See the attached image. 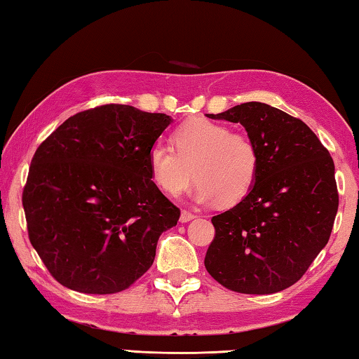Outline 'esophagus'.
Listing matches in <instances>:
<instances>
[{
  "label": "esophagus",
  "mask_w": 359,
  "mask_h": 359,
  "mask_svg": "<svg viewBox=\"0 0 359 359\" xmlns=\"http://www.w3.org/2000/svg\"><path fill=\"white\" fill-rule=\"evenodd\" d=\"M194 218H196V215L191 214V212H188V210H182V212H180V222H182V223L191 222V220H194Z\"/></svg>",
  "instance_id": "34e87169"
}]
</instances>
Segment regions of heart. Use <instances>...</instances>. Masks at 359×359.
<instances>
[{"label": "heart", "mask_w": 359, "mask_h": 359, "mask_svg": "<svg viewBox=\"0 0 359 359\" xmlns=\"http://www.w3.org/2000/svg\"><path fill=\"white\" fill-rule=\"evenodd\" d=\"M172 142L175 150L155 142L147 155L151 180L171 196H179L196 177L194 201L233 205L257 184L259 151L247 135L208 118H193L175 130Z\"/></svg>", "instance_id": "obj_1"}]
</instances>
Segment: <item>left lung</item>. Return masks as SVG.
Masks as SVG:
<instances>
[{
    "label": "left lung",
    "instance_id": "left-lung-1",
    "mask_svg": "<svg viewBox=\"0 0 359 359\" xmlns=\"http://www.w3.org/2000/svg\"><path fill=\"white\" fill-rule=\"evenodd\" d=\"M208 117L244 126L261 168L250 194L212 217L204 266L228 290L277 293L299 280L330 241L339 208L334 161L302 120L264 102Z\"/></svg>",
    "mask_w": 359,
    "mask_h": 359
}]
</instances>
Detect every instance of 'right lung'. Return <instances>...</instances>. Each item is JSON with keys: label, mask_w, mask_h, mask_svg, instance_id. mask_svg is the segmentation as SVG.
<instances>
[{"label": "right lung", "mask_w": 359, "mask_h": 359, "mask_svg": "<svg viewBox=\"0 0 359 359\" xmlns=\"http://www.w3.org/2000/svg\"><path fill=\"white\" fill-rule=\"evenodd\" d=\"M171 121L106 104L72 115L36 150L22 198L28 236L63 287L118 293L154 264L161 233L180 217L147 163Z\"/></svg>", "instance_id": "obj_1"}]
</instances>
